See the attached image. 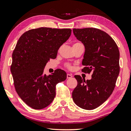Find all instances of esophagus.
<instances>
[{"label":"esophagus","instance_id":"esophagus-1","mask_svg":"<svg viewBox=\"0 0 131 131\" xmlns=\"http://www.w3.org/2000/svg\"><path fill=\"white\" fill-rule=\"evenodd\" d=\"M72 77H73V76L72 74H67V79L72 78Z\"/></svg>","mask_w":131,"mask_h":131}]
</instances>
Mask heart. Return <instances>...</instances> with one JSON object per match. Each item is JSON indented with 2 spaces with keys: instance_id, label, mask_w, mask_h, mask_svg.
Returning a JSON list of instances; mask_svg holds the SVG:
<instances>
[{
  "instance_id": "obj_1",
  "label": "heart",
  "mask_w": 131,
  "mask_h": 131,
  "mask_svg": "<svg viewBox=\"0 0 131 131\" xmlns=\"http://www.w3.org/2000/svg\"><path fill=\"white\" fill-rule=\"evenodd\" d=\"M66 67L67 68H68V69H71V68H72V66H71L70 64H69V63L66 64Z\"/></svg>"
}]
</instances>
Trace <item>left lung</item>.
<instances>
[{
  "label": "left lung",
  "instance_id": "8db88e82",
  "mask_svg": "<svg viewBox=\"0 0 131 131\" xmlns=\"http://www.w3.org/2000/svg\"><path fill=\"white\" fill-rule=\"evenodd\" d=\"M74 35L85 47L81 71L92 72L87 80L75 75L78 85L72 92L75 104L83 109H95L112 94L120 72L119 48L105 32L95 28H73Z\"/></svg>",
  "mask_w": 131,
  "mask_h": 131
}]
</instances>
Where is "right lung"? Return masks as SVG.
<instances>
[{
  "instance_id": "1",
  "label": "right lung",
  "mask_w": 131,
  "mask_h": 131,
  "mask_svg": "<svg viewBox=\"0 0 131 131\" xmlns=\"http://www.w3.org/2000/svg\"><path fill=\"white\" fill-rule=\"evenodd\" d=\"M71 34L70 28L40 27L26 31L17 42L11 66L14 87L21 100L33 109L50 105L55 97L56 84L66 79V72L60 69L48 76L43 71Z\"/></svg>"
}]
</instances>
